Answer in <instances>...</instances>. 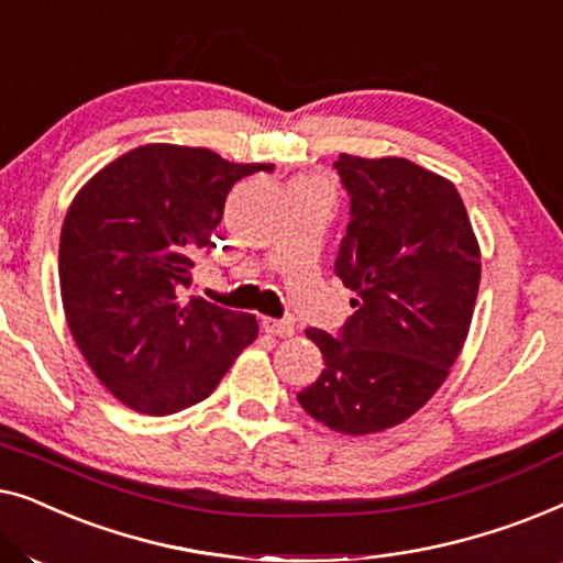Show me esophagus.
<instances>
[{
	"label": "esophagus",
	"instance_id": "1",
	"mask_svg": "<svg viewBox=\"0 0 563 563\" xmlns=\"http://www.w3.org/2000/svg\"><path fill=\"white\" fill-rule=\"evenodd\" d=\"M261 328H264L268 335H276V338H289V335H295V325H291V322H287V320L264 318V320H261Z\"/></svg>",
	"mask_w": 563,
	"mask_h": 563
}]
</instances>
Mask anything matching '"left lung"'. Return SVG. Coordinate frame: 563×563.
Listing matches in <instances>:
<instances>
[{
	"instance_id": "obj_1",
	"label": "left lung",
	"mask_w": 563,
	"mask_h": 563,
	"mask_svg": "<svg viewBox=\"0 0 563 563\" xmlns=\"http://www.w3.org/2000/svg\"><path fill=\"white\" fill-rule=\"evenodd\" d=\"M351 220L335 274L353 291L341 335L310 328L325 368L297 395L343 435L382 433L441 389L464 349L482 251L464 199L445 176L407 158L335 161Z\"/></svg>"
}]
</instances>
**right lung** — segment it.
<instances>
[{
    "instance_id": "1",
    "label": "right lung",
    "mask_w": 563,
    "mask_h": 563,
    "mask_svg": "<svg viewBox=\"0 0 563 563\" xmlns=\"http://www.w3.org/2000/svg\"><path fill=\"white\" fill-rule=\"evenodd\" d=\"M272 168L148 143L76 191L58 249L66 322L97 379L130 410L172 415L202 402L256 341L253 314L184 289L199 253L214 249L233 184Z\"/></svg>"
}]
</instances>
